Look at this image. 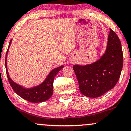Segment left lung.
Segmentation results:
<instances>
[{
  "mask_svg": "<svg viewBox=\"0 0 131 131\" xmlns=\"http://www.w3.org/2000/svg\"><path fill=\"white\" fill-rule=\"evenodd\" d=\"M107 49L98 61L86 66L74 65L80 91L89 97H97L115 86L120 78L123 54L118 36L110 29Z\"/></svg>",
  "mask_w": 131,
  "mask_h": 131,
  "instance_id": "obj_1",
  "label": "left lung"
}]
</instances>
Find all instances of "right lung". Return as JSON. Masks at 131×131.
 Listing matches in <instances>:
<instances>
[{"label":"right lung","instance_id":"add662e5","mask_svg":"<svg viewBox=\"0 0 131 131\" xmlns=\"http://www.w3.org/2000/svg\"><path fill=\"white\" fill-rule=\"evenodd\" d=\"M11 41H12V40L10 41L9 46H8L6 55H5V68H6V73L8 80L13 90L23 99L28 101L31 102V103H41V102H43L45 101L48 100L53 94V84L54 77L59 72V71L63 68V66L59 67L52 70L49 73L43 83L38 86L32 88L30 89L24 88L18 84L14 83L8 75V70L7 68V55Z\"/></svg>","mask_w":131,"mask_h":131}]
</instances>
